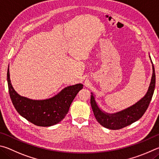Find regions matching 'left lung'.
I'll return each mask as SVG.
<instances>
[{
	"mask_svg": "<svg viewBox=\"0 0 159 159\" xmlns=\"http://www.w3.org/2000/svg\"><path fill=\"white\" fill-rule=\"evenodd\" d=\"M150 60L152 63L153 73L150 82L149 87L147 93L143 98L138 101L132 106L126 109L119 111L116 113L110 114L102 111L97 105L93 93L91 96V105L92 108L93 115L96 120L102 126L111 130H119L124 128L133 122L138 121L143 116L144 112L149 107L150 101L154 94L155 84H156V75L154 65L150 57Z\"/></svg>",
	"mask_w": 159,
	"mask_h": 159,
	"instance_id": "left-lung-1",
	"label": "left lung"
}]
</instances>
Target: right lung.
Wrapping results in <instances>:
<instances>
[{"label": "right lung", "instance_id": "obj_1", "mask_svg": "<svg viewBox=\"0 0 159 159\" xmlns=\"http://www.w3.org/2000/svg\"><path fill=\"white\" fill-rule=\"evenodd\" d=\"M7 80L10 98L17 112L32 124L38 126H51L62 120L77 93L83 88L77 84L64 88L57 95L45 100H32L16 92L11 84L9 66Z\"/></svg>", "mask_w": 159, "mask_h": 159}]
</instances>
